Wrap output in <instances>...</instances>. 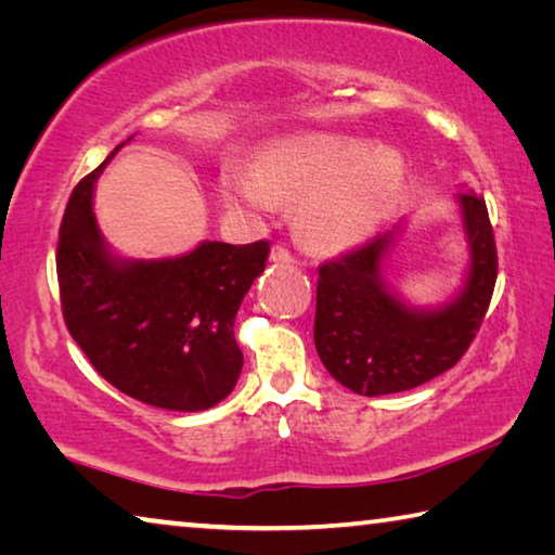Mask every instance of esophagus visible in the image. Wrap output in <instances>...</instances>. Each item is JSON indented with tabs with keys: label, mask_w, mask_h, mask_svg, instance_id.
I'll return each instance as SVG.
<instances>
[{
	"label": "esophagus",
	"mask_w": 555,
	"mask_h": 555,
	"mask_svg": "<svg viewBox=\"0 0 555 555\" xmlns=\"http://www.w3.org/2000/svg\"><path fill=\"white\" fill-rule=\"evenodd\" d=\"M271 261H281V264H291V261H294V255H291L286 244L276 242L274 247H271Z\"/></svg>",
	"instance_id": "esophagus-1"
}]
</instances>
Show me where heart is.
Returning a JSON list of instances; mask_svg holds the SVG:
<instances>
[{"instance_id":"1","label":"heart","mask_w":555,"mask_h":555,"mask_svg":"<svg viewBox=\"0 0 555 555\" xmlns=\"http://www.w3.org/2000/svg\"><path fill=\"white\" fill-rule=\"evenodd\" d=\"M401 162L389 149H360L333 137L300 139L267 149L257 171L232 168L224 188L251 208L300 203V224L321 247L362 240L393 201Z\"/></svg>"}]
</instances>
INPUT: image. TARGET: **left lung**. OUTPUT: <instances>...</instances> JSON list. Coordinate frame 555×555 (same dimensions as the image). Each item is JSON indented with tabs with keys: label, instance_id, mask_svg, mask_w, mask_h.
I'll return each instance as SVG.
<instances>
[{
	"label": "left lung",
	"instance_id": "8db88e82",
	"mask_svg": "<svg viewBox=\"0 0 555 555\" xmlns=\"http://www.w3.org/2000/svg\"><path fill=\"white\" fill-rule=\"evenodd\" d=\"M469 242L467 284L438 311H413L384 288L382 257L391 232L318 269L315 350L343 387L362 397L409 391L448 372L480 331L496 281V247L487 205L460 193Z\"/></svg>",
	"mask_w": 555,
	"mask_h": 555
}]
</instances>
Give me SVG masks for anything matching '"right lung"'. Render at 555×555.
<instances>
[{"label":"right lung","mask_w":555,"mask_h":555,"mask_svg":"<svg viewBox=\"0 0 555 555\" xmlns=\"http://www.w3.org/2000/svg\"><path fill=\"white\" fill-rule=\"evenodd\" d=\"M115 152L73 188L63 212L55 271L65 327L127 397L205 411L237 384L234 315L264 271L269 242H203L191 255L162 261L112 257L92 212V188Z\"/></svg>","instance_id":"1"}]
</instances>
